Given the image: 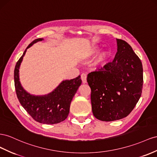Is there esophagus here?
<instances>
[{"instance_id":"1","label":"esophagus","mask_w":157,"mask_h":157,"mask_svg":"<svg viewBox=\"0 0 157 157\" xmlns=\"http://www.w3.org/2000/svg\"><path fill=\"white\" fill-rule=\"evenodd\" d=\"M86 77H87V76L86 74L82 73L81 75V80H82V83H84V84L86 83Z\"/></svg>"}]
</instances>
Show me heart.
Masks as SVG:
<instances>
[{"label":"heart","mask_w":157,"mask_h":157,"mask_svg":"<svg viewBox=\"0 0 157 157\" xmlns=\"http://www.w3.org/2000/svg\"><path fill=\"white\" fill-rule=\"evenodd\" d=\"M98 52V47H92L91 48L89 49L86 52V56L87 57H91L94 56V55ZM108 57V53L105 51L101 52L98 57H96V60L94 61L95 65H98L103 63Z\"/></svg>","instance_id":"1"}]
</instances>
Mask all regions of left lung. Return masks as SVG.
Segmentation results:
<instances>
[{
    "label": "left lung",
    "instance_id": "1",
    "mask_svg": "<svg viewBox=\"0 0 157 157\" xmlns=\"http://www.w3.org/2000/svg\"><path fill=\"white\" fill-rule=\"evenodd\" d=\"M117 52L112 62L89 73L94 116L104 121L121 120L133 109L142 93L140 59L126 41L116 39Z\"/></svg>",
    "mask_w": 157,
    "mask_h": 157
}]
</instances>
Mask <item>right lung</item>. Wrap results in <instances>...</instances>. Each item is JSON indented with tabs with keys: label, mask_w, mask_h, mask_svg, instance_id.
<instances>
[{
	"label": "right lung",
	"mask_w": 157,
	"mask_h": 157,
	"mask_svg": "<svg viewBox=\"0 0 157 157\" xmlns=\"http://www.w3.org/2000/svg\"><path fill=\"white\" fill-rule=\"evenodd\" d=\"M42 40L43 38L33 40L26 49ZM26 49L16 63L14 73L16 92L20 103L33 120L41 124H56L64 121L69 113L73 96L82 83L80 76L71 80H63L47 95L34 96L29 94L22 88L19 80V68Z\"/></svg>",
	"instance_id": "obj_1"
}]
</instances>
